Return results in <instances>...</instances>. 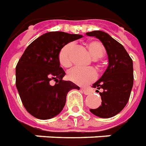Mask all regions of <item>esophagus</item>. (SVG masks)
Segmentation results:
<instances>
[{
	"label": "esophagus",
	"mask_w": 146,
	"mask_h": 146,
	"mask_svg": "<svg viewBox=\"0 0 146 146\" xmlns=\"http://www.w3.org/2000/svg\"><path fill=\"white\" fill-rule=\"evenodd\" d=\"M81 90H82V92H83L85 95H89V93H90V91H89V89H83V88H82V89H81Z\"/></svg>",
	"instance_id": "esophagus-1"
}]
</instances>
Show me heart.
I'll return each mask as SVG.
<instances>
[{
    "mask_svg": "<svg viewBox=\"0 0 146 146\" xmlns=\"http://www.w3.org/2000/svg\"><path fill=\"white\" fill-rule=\"evenodd\" d=\"M86 47L94 59H100L104 57L105 54V47L103 43L97 40H91L86 43ZM72 50L73 44L68 43L64 46L59 52L58 58L59 62L63 67L68 68L72 65ZM68 78L72 82L79 85L85 86L92 82L96 78V74L93 69L91 68H74L68 72Z\"/></svg>",
    "mask_w": 146,
    "mask_h": 146,
    "instance_id": "b5f03b06",
    "label": "heart"
}]
</instances>
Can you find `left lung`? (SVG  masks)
Masks as SVG:
<instances>
[{
	"label": "left lung",
	"mask_w": 146,
	"mask_h": 146,
	"mask_svg": "<svg viewBox=\"0 0 146 146\" xmlns=\"http://www.w3.org/2000/svg\"><path fill=\"white\" fill-rule=\"evenodd\" d=\"M89 36H95L101 41L107 50L108 67L93 88L103 89L100 92L101 106L90 109V112L99 117L110 118L117 115L128 102L133 87V61L123 46L103 31L86 33Z\"/></svg>",
	"instance_id": "left-lung-1"
}]
</instances>
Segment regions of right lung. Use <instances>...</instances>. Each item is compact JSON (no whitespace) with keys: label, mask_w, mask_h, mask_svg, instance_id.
<instances>
[{"label":"right lung","mask_w":146,"mask_h":146,"mask_svg":"<svg viewBox=\"0 0 146 146\" xmlns=\"http://www.w3.org/2000/svg\"><path fill=\"white\" fill-rule=\"evenodd\" d=\"M82 35L49 32L35 39L25 49L15 68L16 88L23 106L31 115L47 120L59 114L72 89L79 87L64 81L65 72L60 67L59 52ZM56 83L51 86L50 81Z\"/></svg>","instance_id":"1"}]
</instances>
